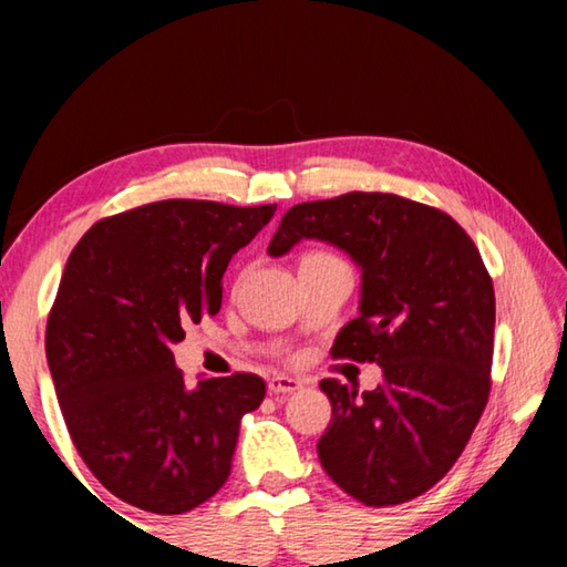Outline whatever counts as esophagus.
Instances as JSON below:
<instances>
[{
    "instance_id": "esophagus-1",
    "label": "esophagus",
    "mask_w": 567,
    "mask_h": 567,
    "mask_svg": "<svg viewBox=\"0 0 567 567\" xmlns=\"http://www.w3.org/2000/svg\"><path fill=\"white\" fill-rule=\"evenodd\" d=\"M267 390L272 395H292V392L302 390V382L297 378H287V375H272L270 382H267Z\"/></svg>"
}]
</instances>
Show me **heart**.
<instances>
[{
    "mask_svg": "<svg viewBox=\"0 0 567 567\" xmlns=\"http://www.w3.org/2000/svg\"><path fill=\"white\" fill-rule=\"evenodd\" d=\"M305 260H334V257H332V255H322V252H312V255H307ZM305 260H302V262H305Z\"/></svg>",
    "mask_w": 567,
    "mask_h": 567,
    "instance_id": "heart-1",
    "label": "heart"
}]
</instances>
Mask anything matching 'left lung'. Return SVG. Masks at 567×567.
I'll use <instances>...</instances> for the list:
<instances>
[{
    "mask_svg": "<svg viewBox=\"0 0 567 567\" xmlns=\"http://www.w3.org/2000/svg\"><path fill=\"white\" fill-rule=\"evenodd\" d=\"M302 239L342 249L360 267L358 318L332 358L378 362L382 382L322 380L332 420L318 455L364 505L430 491L463 453L491 392L495 292L483 257L453 217L382 192H348L287 209L267 255Z\"/></svg>",
    "mask_w": 567,
    "mask_h": 567,
    "instance_id": "left-lung-1",
    "label": "left lung"
}]
</instances>
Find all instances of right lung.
<instances>
[{"mask_svg":"<svg viewBox=\"0 0 567 567\" xmlns=\"http://www.w3.org/2000/svg\"><path fill=\"white\" fill-rule=\"evenodd\" d=\"M277 205L162 199L94 225L72 249L47 322V364L76 453L120 501L179 515L229 475L239 420L265 382L187 388L172 348L223 305V275Z\"/></svg>","mask_w":567,"mask_h":567,"instance_id":"1","label":"right lung"}]
</instances>
